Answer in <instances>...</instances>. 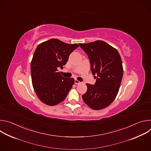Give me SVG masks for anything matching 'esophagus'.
I'll list each match as a JSON object with an SVG mask.
<instances>
[{
    "label": "esophagus",
    "instance_id": "esophagus-1",
    "mask_svg": "<svg viewBox=\"0 0 151 151\" xmlns=\"http://www.w3.org/2000/svg\"><path fill=\"white\" fill-rule=\"evenodd\" d=\"M81 83V82H79L78 80L75 79V84H79V83Z\"/></svg>",
    "mask_w": 151,
    "mask_h": 151
}]
</instances>
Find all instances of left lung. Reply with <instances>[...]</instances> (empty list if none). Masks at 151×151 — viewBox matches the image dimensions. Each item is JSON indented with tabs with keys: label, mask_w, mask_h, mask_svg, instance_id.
Here are the masks:
<instances>
[{
	"label": "left lung",
	"mask_w": 151,
	"mask_h": 151,
	"mask_svg": "<svg viewBox=\"0 0 151 151\" xmlns=\"http://www.w3.org/2000/svg\"><path fill=\"white\" fill-rule=\"evenodd\" d=\"M90 61L91 70L96 79L94 85L86 83L82 95L85 103L94 110L111 104L118 93L123 76L122 60L118 51L102 40L79 44Z\"/></svg>",
	"instance_id": "obj_1"
}]
</instances>
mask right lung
<instances>
[{
  "mask_svg": "<svg viewBox=\"0 0 151 151\" xmlns=\"http://www.w3.org/2000/svg\"><path fill=\"white\" fill-rule=\"evenodd\" d=\"M79 47L68 44L57 39L40 44L31 62V76L34 90L41 101L55 106L67 97L75 82L72 78L62 76L58 69H63L70 54Z\"/></svg>",
  "mask_w": 151,
  "mask_h": 151,
  "instance_id": "add662e5",
  "label": "right lung"
}]
</instances>
